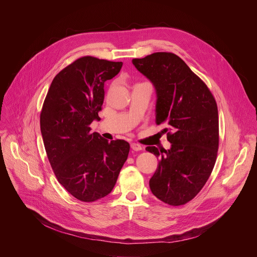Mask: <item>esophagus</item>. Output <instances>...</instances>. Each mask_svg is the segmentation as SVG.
I'll return each instance as SVG.
<instances>
[{"label":"esophagus","mask_w":257,"mask_h":257,"mask_svg":"<svg viewBox=\"0 0 257 257\" xmlns=\"http://www.w3.org/2000/svg\"><path fill=\"white\" fill-rule=\"evenodd\" d=\"M130 147H131V149L133 151H142L143 150V147L141 145H139V144H136V143H132L130 145Z\"/></svg>","instance_id":"34e87169"}]
</instances>
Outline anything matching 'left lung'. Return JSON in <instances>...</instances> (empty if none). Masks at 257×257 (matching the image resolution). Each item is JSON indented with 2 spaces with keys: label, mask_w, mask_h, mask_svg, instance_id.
<instances>
[{
  "label": "left lung",
  "mask_w": 257,
  "mask_h": 257,
  "mask_svg": "<svg viewBox=\"0 0 257 257\" xmlns=\"http://www.w3.org/2000/svg\"><path fill=\"white\" fill-rule=\"evenodd\" d=\"M156 90V123L164 124L169 150L147 147L160 158L150 180L152 193L170 206L194 198L214 168L219 146L218 108L211 91L172 53L133 59Z\"/></svg>",
  "instance_id": "1"
}]
</instances>
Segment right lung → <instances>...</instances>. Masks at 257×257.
I'll list each match as a JSON object with an SVG mask.
<instances>
[{"mask_svg": "<svg viewBox=\"0 0 257 257\" xmlns=\"http://www.w3.org/2000/svg\"><path fill=\"white\" fill-rule=\"evenodd\" d=\"M122 62L82 57L51 82L40 114L41 134L59 183L75 198L91 202L106 196L128 158L130 146L91 131L104 100V82Z\"/></svg>", "mask_w": 257, "mask_h": 257, "instance_id": "obj_1", "label": "right lung"}]
</instances>
